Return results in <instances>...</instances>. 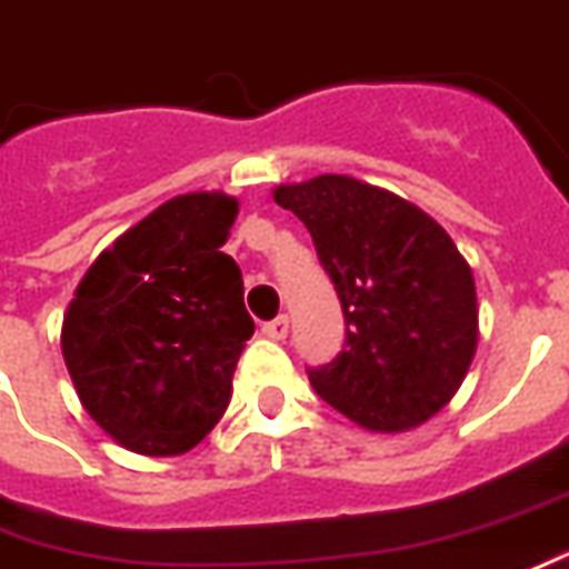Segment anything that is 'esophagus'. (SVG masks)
Returning <instances> with one entry per match:
<instances>
[{"label":"esophagus","instance_id":"1","mask_svg":"<svg viewBox=\"0 0 569 569\" xmlns=\"http://www.w3.org/2000/svg\"><path fill=\"white\" fill-rule=\"evenodd\" d=\"M261 332H264V336H268V339H273V341L286 339V332H289V317H286V313L273 317V320H268V323L261 326Z\"/></svg>","mask_w":569,"mask_h":569}]
</instances>
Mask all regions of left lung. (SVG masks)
Instances as JSON below:
<instances>
[{
    "mask_svg": "<svg viewBox=\"0 0 569 569\" xmlns=\"http://www.w3.org/2000/svg\"><path fill=\"white\" fill-rule=\"evenodd\" d=\"M311 230L345 311V348L313 391L369 431H407L459 391L478 348V292L450 233L419 206L348 174L273 190Z\"/></svg>",
    "mask_w": 569,
    "mask_h": 569,
    "instance_id": "8db88e82",
    "label": "left lung"
}]
</instances>
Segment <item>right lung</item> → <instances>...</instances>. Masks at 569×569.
<instances>
[{
  "label": "right lung",
  "instance_id": "right-lung-1",
  "mask_svg": "<svg viewBox=\"0 0 569 569\" xmlns=\"http://www.w3.org/2000/svg\"><path fill=\"white\" fill-rule=\"evenodd\" d=\"M240 202L184 193L94 258L63 313L61 351L82 407L141 456L193 450L224 416L256 323L221 252Z\"/></svg>",
  "mask_w": 569,
  "mask_h": 569
}]
</instances>
